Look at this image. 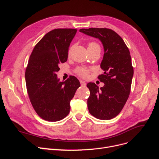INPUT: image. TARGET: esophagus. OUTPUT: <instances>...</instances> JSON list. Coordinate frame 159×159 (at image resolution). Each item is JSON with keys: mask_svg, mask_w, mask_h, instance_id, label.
<instances>
[{"mask_svg": "<svg viewBox=\"0 0 159 159\" xmlns=\"http://www.w3.org/2000/svg\"><path fill=\"white\" fill-rule=\"evenodd\" d=\"M80 84H81V86H85V85H86V83L84 81L80 80Z\"/></svg>", "mask_w": 159, "mask_h": 159, "instance_id": "34e87169", "label": "esophagus"}]
</instances>
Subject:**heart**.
I'll list each match as a JSON object with an SVG mask.
<instances>
[{
    "instance_id": "1",
    "label": "heart",
    "mask_w": 159,
    "mask_h": 159,
    "mask_svg": "<svg viewBox=\"0 0 159 159\" xmlns=\"http://www.w3.org/2000/svg\"><path fill=\"white\" fill-rule=\"evenodd\" d=\"M93 46H98V45L96 44V43H94V42L89 43V47ZM69 52H70V50ZM89 71L90 70L89 69L86 68H84V67H80V68H77V70H75V72H76L77 74H78V75H80V77H81V78H87V77L88 76Z\"/></svg>"
}]
</instances>
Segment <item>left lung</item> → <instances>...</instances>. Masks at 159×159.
I'll list each match as a JSON object with an SVG mask.
<instances>
[{
	"instance_id": "1",
	"label": "left lung",
	"mask_w": 159,
	"mask_h": 159,
	"mask_svg": "<svg viewBox=\"0 0 159 159\" xmlns=\"http://www.w3.org/2000/svg\"><path fill=\"white\" fill-rule=\"evenodd\" d=\"M80 32L98 38L104 49L100 64L103 74L98 79L105 85L99 88L95 83L87 84L88 110L99 119H111L121 112L131 91L133 68L129 50L121 37L111 29L90 28Z\"/></svg>"
}]
</instances>
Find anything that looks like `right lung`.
Listing matches in <instances>:
<instances>
[{
	"label": "right lung",
	"instance_id": "right-lung-1",
	"mask_svg": "<svg viewBox=\"0 0 159 159\" xmlns=\"http://www.w3.org/2000/svg\"><path fill=\"white\" fill-rule=\"evenodd\" d=\"M76 29L57 28L45 34L35 46L25 72L26 89L32 106L48 121H57L70 113V102L80 86L71 75L64 81L57 78L59 65L68 60V50Z\"/></svg>",
	"mask_w": 159,
	"mask_h": 159
}]
</instances>
